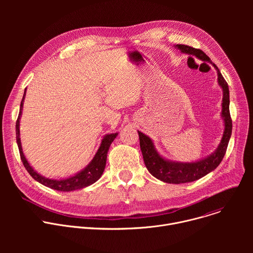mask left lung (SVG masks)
Wrapping results in <instances>:
<instances>
[{"label":"left lung","instance_id":"8db88e82","mask_svg":"<svg viewBox=\"0 0 253 253\" xmlns=\"http://www.w3.org/2000/svg\"><path fill=\"white\" fill-rule=\"evenodd\" d=\"M176 49L180 50L183 53H187L189 55H194L202 61L209 62L217 70L218 83L223 91V99H222V117L224 119V133L219 144L218 148L215 150L210 156L206 157L197 162L192 163H182V162H171L164 158H162L154 148L152 140L138 131L139 140H140V148L142 151L144 163H145L148 171L157 179L161 180L163 182L180 184L195 181L197 179L205 176L212 170L217 167L222 161L226 149L228 146V142L232 132V120L229 112V89L227 82L221 75L219 69L210 60V58L200 49H195L193 47L187 45H176Z\"/></svg>","mask_w":253,"mask_h":253}]
</instances>
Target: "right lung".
<instances>
[{"label": "right lung", "instance_id": "obj_1", "mask_svg": "<svg viewBox=\"0 0 253 253\" xmlns=\"http://www.w3.org/2000/svg\"><path fill=\"white\" fill-rule=\"evenodd\" d=\"M25 95H26V93H24V96H23V99H22V102H21V106H20L19 116H18V119H17V122H16V136H17V144H18L19 151H20L21 160H22L26 170L29 172V174L35 180H37L39 183H41V184H43V185H45L49 188L58 190V191H73V190H77V189L87 187V186L93 184L94 182H96L104 172L108 150H109L111 143L116 138L118 133L106 135L103 138L101 146L99 147V149H98L96 155L94 156L93 160L90 162V164L84 170H82L78 174L72 176L70 178H67V179H63V180H53V179L45 178V177L41 176L40 174H38L30 166V164L26 160V158L24 156V153L22 151L19 126H20V118H21V114H22V110H23V104H24Z\"/></svg>", "mask_w": 253, "mask_h": 253}]
</instances>
